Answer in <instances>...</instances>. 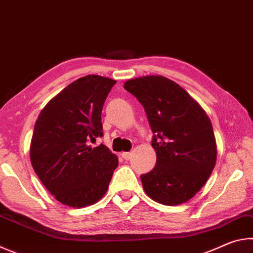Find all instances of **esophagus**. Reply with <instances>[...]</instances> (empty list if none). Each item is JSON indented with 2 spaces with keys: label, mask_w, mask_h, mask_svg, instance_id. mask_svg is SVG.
Masks as SVG:
<instances>
[{
  "label": "esophagus",
  "mask_w": 253,
  "mask_h": 253,
  "mask_svg": "<svg viewBox=\"0 0 253 253\" xmlns=\"http://www.w3.org/2000/svg\"><path fill=\"white\" fill-rule=\"evenodd\" d=\"M131 155H132V153H123L122 154V157L124 158V160H125V161H128V160H130V158H131Z\"/></svg>",
  "instance_id": "1"
}]
</instances>
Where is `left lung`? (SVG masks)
<instances>
[{
	"label": "left lung",
	"mask_w": 253,
	"mask_h": 253,
	"mask_svg": "<svg viewBox=\"0 0 253 253\" xmlns=\"http://www.w3.org/2000/svg\"><path fill=\"white\" fill-rule=\"evenodd\" d=\"M124 88L143 105L154 132L156 165L140 175L145 193L164 205L187 202L204 186L216 163L207 113L181 85L163 76L127 80Z\"/></svg>",
	"instance_id": "1"
}]
</instances>
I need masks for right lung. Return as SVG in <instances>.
Masks as SVG:
<instances>
[{
	"label": "right lung",
	"mask_w": 253,
	"mask_h": 253,
	"mask_svg": "<svg viewBox=\"0 0 253 253\" xmlns=\"http://www.w3.org/2000/svg\"><path fill=\"white\" fill-rule=\"evenodd\" d=\"M115 84L97 75L81 77L44 106L34 125L32 168L55 200L68 207L97 203L118 166L108 147L88 144L102 136L101 110Z\"/></svg>",
	"instance_id": "right-lung-1"
}]
</instances>
